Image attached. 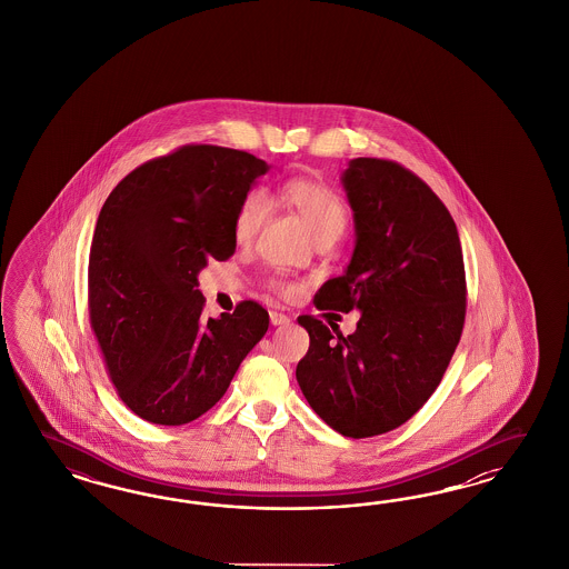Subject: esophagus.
I'll return each mask as SVG.
<instances>
[{
    "mask_svg": "<svg viewBox=\"0 0 569 569\" xmlns=\"http://www.w3.org/2000/svg\"><path fill=\"white\" fill-rule=\"evenodd\" d=\"M269 319H271V326H286V323H290V317L279 312V310H271Z\"/></svg>",
    "mask_w": 569,
    "mask_h": 569,
    "instance_id": "34e87169",
    "label": "esophagus"
}]
</instances>
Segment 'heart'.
<instances>
[{
  "label": "heart",
  "instance_id": "b5f03b06",
  "mask_svg": "<svg viewBox=\"0 0 569 569\" xmlns=\"http://www.w3.org/2000/svg\"><path fill=\"white\" fill-rule=\"evenodd\" d=\"M277 198L296 210L307 224L310 236L317 240L342 238L348 224V210L342 198L329 188L328 183L309 177H290L277 188ZM267 219V198L259 190L250 191L241 198L240 207L233 217V238L238 243H250L259 233ZM279 292H292L286 281H273Z\"/></svg>",
  "mask_w": 569,
  "mask_h": 569
}]
</instances>
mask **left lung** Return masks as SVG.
<instances>
[{
    "label": "left lung",
    "mask_w": 569,
    "mask_h": 569,
    "mask_svg": "<svg viewBox=\"0 0 569 569\" xmlns=\"http://www.w3.org/2000/svg\"><path fill=\"white\" fill-rule=\"evenodd\" d=\"M342 186L355 252L315 307L361 310V319L342 336L312 315L298 317L310 346L296 379L329 428L371 438L409 421L442 381L466 323V267L457 224L415 172L355 158Z\"/></svg>",
    "instance_id": "left-lung-1"
}]
</instances>
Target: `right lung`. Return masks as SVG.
<instances>
[{"label": "right lung", "instance_id": "obj_1", "mask_svg": "<svg viewBox=\"0 0 569 569\" xmlns=\"http://www.w3.org/2000/svg\"><path fill=\"white\" fill-rule=\"evenodd\" d=\"M269 164L221 146L143 162L103 202L89 254V321L122 402L183 426L223 398L269 312L243 300L204 319L198 273L236 252L233 217Z\"/></svg>", "mask_w": 569, "mask_h": 569}]
</instances>
